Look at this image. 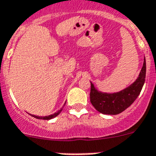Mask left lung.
I'll list each match as a JSON object with an SVG mask.
<instances>
[{
	"mask_svg": "<svg viewBox=\"0 0 156 156\" xmlns=\"http://www.w3.org/2000/svg\"><path fill=\"white\" fill-rule=\"evenodd\" d=\"M146 78V59L139 77L132 84L125 89L114 93H102L98 91L91 82L90 101L98 112L103 114L116 115L122 113L139 97Z\"/></svg>",
	"mask_w": 156,
	"mask_h": 156,
	"instance_id": "obj_1",
	"label": "left lung"
}]
</instances>
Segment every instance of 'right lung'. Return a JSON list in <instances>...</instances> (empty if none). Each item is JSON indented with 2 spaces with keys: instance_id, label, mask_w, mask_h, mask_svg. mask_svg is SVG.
<instances>
[{
  "instance_id": "right-lung-1",
  "label": "right lung",
  "mask_w": 156,
  "mask_h": 156,
  "mask_svg": "<svg viewBox=\"0 0 156 156\" xmlns=\"http://www.w3.org/2000/svg\"><path fill=\"white\" fill-rule=\"evenodd\" d=\"M65 104H66V102H65ZM65 104H64V105H65ZM63 105V106H64ZM63 108H61L59 110H58L57 113H53V114H51V115L49 116H45V117H39V116H35V115H32L33 117H34L35 118H38V119H43V120H50V119H52V118H55L56 116H58L59 113H60V112L63 110Z\"/></svg>"
}]
</instances>
